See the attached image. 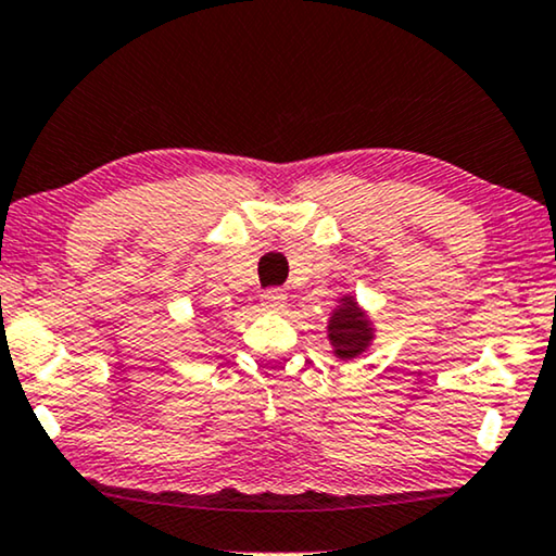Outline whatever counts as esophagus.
<instances>
[{
    "mask_svg": "<svg viewBox=\"0 0 556 556\" xmlns=\"http://www.w3.org/2000/svg\"><path fill=\"white\" fill-rule=\"evenodd\" d=\"M285 300H287V294L282 290H266L262 294V307L271 309V313H277V309L285 307Z\"/></svg>",
    "mask_w": 556,
    "mask_h": 556,
    "instance_id": "1",
    "label": "esophagus"
}]
</instances>
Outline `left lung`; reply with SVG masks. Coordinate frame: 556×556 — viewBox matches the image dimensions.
I'll list each match as a JSON object with an SVG mask.
<instances>
[{
	"mask_svg": "<svg viewBox=\"0 0 556 556\" xmlns=\"http://www.w3.org/2000/svg\"><path fill=\"white\" fill-rule=\"evenodd\" d=\"M328 336L338 358H355V355L364 353L368 340H371V325L358 305L351 298H345L343 305L332 309Z\"/></svg>",
	"mask_w": 556,
	"mask_h": 556,
	"instance_id": "8db88e82",
	"label": "left lung"
}]
</instances>
